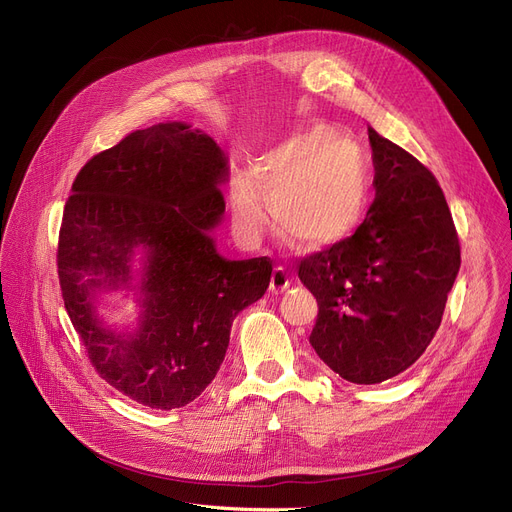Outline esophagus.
<instances>
[{
  "instance_id": "esophagus-1",
  "label": "esophagus",
  "mask_w": 512,
  "mask_h": 512,
  "mask_svg": "<svg viewBox=\"0 0 512 512\" xmlns=\"http://www.w3.org/2000/svg\"><path fill=\"white\" fill-rule=\"evenodd\" d=\"M288 286H290V278H288V274H286L284 267H274L272 280H270V290H272V294L284 292Z\"/></svg>"
}]
</instances>
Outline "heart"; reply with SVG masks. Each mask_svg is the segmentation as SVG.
Wrapping results in <instances>:
<instances>
[{
    "mask_svg": "<svg viewBox=\"0 0 512 512\" xmlns=\"http://www.w3.org/2000/svg\"><path fill=\"white\" fill-rule=\"evenodd\" d=\"M249 178L232 186L236 226L259 236L270 205L280 234L313 253L346 240L359 226L367 203V166L361 149L332 137L324 126L294 132L257 159Z\"/></svg>",
    "mask_w": 512,
    "mask_h": 512,
    "instance_id": "b5f03b06",
    "label": "heart"
}]
</instances>
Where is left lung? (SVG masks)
<instances>
[{"label": "left lung", "instance_id": "obj_1", "mask_svg": "<svg viewBox=\"0 0 512 512\" xmlns=\"http://www.w3.org/2000/svg\"><path fill=\"white\" fill-rule=\"evenodd\" d=\"M375 199L353 236L305 257L317 299L311 346L340 378L380 384L436 336L461 267V245L436 176L371 126Z\"/></svg>", "mask_w": 512, "mask_h": 512}]
</instances>
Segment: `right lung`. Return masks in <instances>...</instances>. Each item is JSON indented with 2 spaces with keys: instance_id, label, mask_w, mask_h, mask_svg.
I'll return each mask as SVG.
<instances>
[{
  "instance_id": "1",
  "label": "right lung",
  "mask_w": 512,
  "mask_h": 512,
  "mask_svg": "<svg viewBox=\"0 0 512 512\" xmlns=\"http://www.w3.org/2000/svg\"><path fill=\"white\" fill-rule=\"evenodd\" d=\"M226 178L211 137L159 122L91 157L72 184L58 240L64 305L95 371L139 405L193 402L220 371L234 317L270 286V259L230 261L215 249ZM118 289L138 294L137 331L98 315L100 294Z\"/></svg>"
}]
</instances>
